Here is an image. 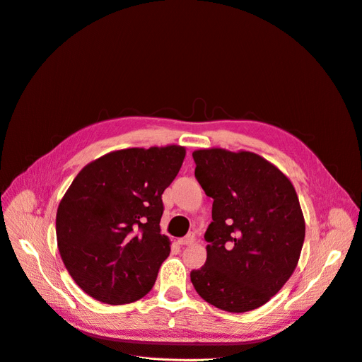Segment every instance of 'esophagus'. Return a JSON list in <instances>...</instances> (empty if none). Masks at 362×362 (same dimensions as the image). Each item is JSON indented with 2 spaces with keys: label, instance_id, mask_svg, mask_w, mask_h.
<instances>
[{
  "label": "esophagus",
  "instance_id": "1",
  "mask_svg": "<svg viewBox=\"0 0 362 362\" xmlns=\"http://www.w3.org/2000/svg\"><path fill=\"white\" fill-rule=\"evenodd\" d=\"M194 241H196V235H194V233H188L187 237L178 240V244H180V245H191V244H194Z\"/></svg>",
  "mask_w": 362,
  "mask_h": 362
}]
</instances>
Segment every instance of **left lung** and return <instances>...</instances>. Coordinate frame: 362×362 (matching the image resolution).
<instances>
[{"instance_id":"8db88e82","label":"left lung","mask_w":362,"mask_h":362,"mask_svg":"<svg viewBox=\"0 0 362 362\" xmlns=\"http://www.w3.org/2000/svg\"><path fill=\"white\" fill-rule=\"evenodd\" d=\"M196 178L214 199L207 259L191 272L204 301L245 313L278 293L298 264L305 221L291 180L257 153L211 147L193 152Z\"/></svg>"}]
</instances>
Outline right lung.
<instances>
[{
	"instance_id": "add662e5",
	"label": "right lung",
	"mask_w": 362,
	"mask_h": 362,
	"mask_svg": "<svg viewBox=\"0 0 362 362\" xmlns=\"http://www.w3.org/2000/svg\"><path fill=\"white\" fill-rule=\"evenodd\" d=\"M185 147H130L88 163L61 199L57 243L73 281L92 298L134 303L151 291L171 241L160 233L162 194Z\"/></svg>"
}]
</instances>
